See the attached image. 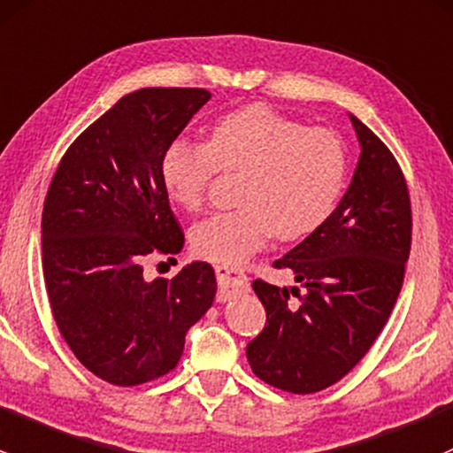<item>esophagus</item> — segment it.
Returning <instances> with one entry per match:
<instances>
[{
  "label": "esophagus",
  "mask_w": 453,
  "mask_h": 453,
  "mask_svg": "<svg viewBox=\"0 0 453 453\" xmlns=\"http://www.w3.org/2000/svg\"><path fill=\"white\" fill-rule=\"evenodd\" d=\"M216 277L218 286H220V301H228L231 296L242 295V292L249 290V277L244 273H240L237 268H228V265H216Z\"/></svg>",
  "instance_id": "obj_1"
}]
</instances>
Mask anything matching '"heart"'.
<instances>
[{"instance_id":"heart-1","label":"heart","mask_w":453,"mask_h":453,"mask_svg":"<svg viewBox=\"0 0 453 453\" xmlns=\"http://www.w3.org/2000/svg\"><path fill=\"white\" fill-rule=\"evenodd\" d=\"M218 172H244L242 207L196 225L192 249L203 259L240 265L274 235L292 242L319 231L344 192L349 157L331 128L250 104L218 119L207 143L176 139L163 150L165 192L188 211L203 209Z\"/></svg>"}]
</instances>
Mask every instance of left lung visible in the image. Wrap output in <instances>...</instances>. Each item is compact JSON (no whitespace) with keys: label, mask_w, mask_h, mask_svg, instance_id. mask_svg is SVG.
<instances>
[{"label":"left lung","mask_w":453,"mask_h":453,"mask_svg":"<svg viewBox=\"0 0 453 453\" xmlns=\"http://www.w3.org/2000/svg\"><path fill=\"white\" fill-rule=\"evenodd\" d=\"M360 161L347 194L319 231L273 268L292 270L303 288L255 279L264 331L246 347L265 384L311 395L342 380L381 334L403 286L412 244V204L397 158L351 115Z\"/></svg>","instance_id":"left-lung-1"}]
</instances>
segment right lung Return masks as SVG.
<instances>
[{"instance_id": "1", "label": "right lung", "mask_w": 453, "mask_h": 453, "mask_svg": "<svg viewBox=\"0 0 453 453\" xmlns=\"http://www.w3.org/2000/svg\"><path fill=\"white\" fill-rule=\"evenodd\" d=\"M209 97L180 87L128 93L78 134L45 196L43 279L56 327L78 362L113 386L174 371L185 334L216 298L204 261L155 281L142 265L183 250L161 157Z\"/></svg>"}]
</instances>
